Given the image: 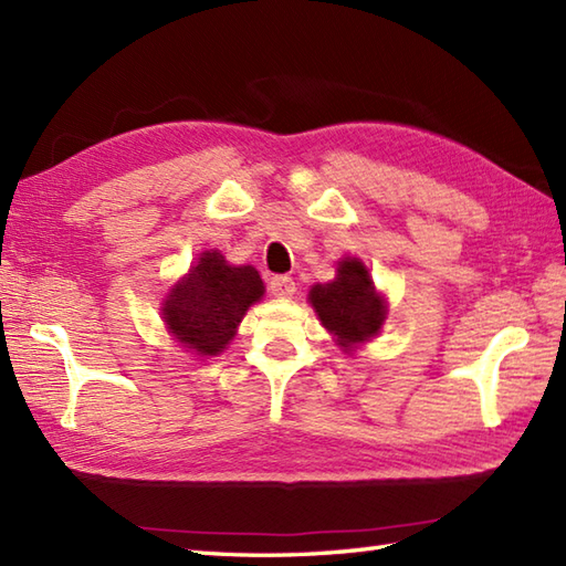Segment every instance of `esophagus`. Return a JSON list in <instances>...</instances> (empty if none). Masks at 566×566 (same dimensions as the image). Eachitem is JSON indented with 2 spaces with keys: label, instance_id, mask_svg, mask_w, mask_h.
Wrapping results in <instances>:
<instances>
[{
  "label": "esophagus",
  "instance_id": "34e87169",
  "mask_svg": "<svg viewBox=\"0 0 566 566\" xmlns=\"http://www.w3.org/2000/svg\"><path fill=\"white\" fill-rule=\"evenodd\" d=\"M270 292L276 298H290L296 292V284H294L292 276H272V280H270Z\"/></svg>",
  "mask_w": 566,
  "mask_h": 566
}]
</instances>
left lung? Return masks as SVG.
Segmentation results:
<instances>
[{
	"label": "left lung",
	"instance_id": "obj_1",
	"mask_svg": "<svg viewBox=\"0 0 566 566\" xmlns=\"http://www.w3.org/2000/svg\"><path fill=\"white\" fill-rule=\"evenodd\" d=\"M318 318L323 321L338 345L350 350L353 345L377 335L387 306L377 296L367 268L359 260H343L338 276L328 284H316L308 294Z\"/></svg>",
	"mask_w": 566,
	"mask_h": 566
}]
</instances>
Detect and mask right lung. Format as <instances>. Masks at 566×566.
<instances>
[{
	"mask_svg": "<svg viewBox=\"0 0 566 566\" xmlns=\"http://www.w3.org/2000/svg\"><path fill=\"white\" fill-rule=\"evenodd\" d=\"M264 286L255 268H231L221 252H203L165 302V321L177 340L199 355H219Z\"/></svg>",
	"mask_w": 566,
	"mask_h": 566,
	"instance_id": "1",
	"label": "right lung"
}]
</instances>
